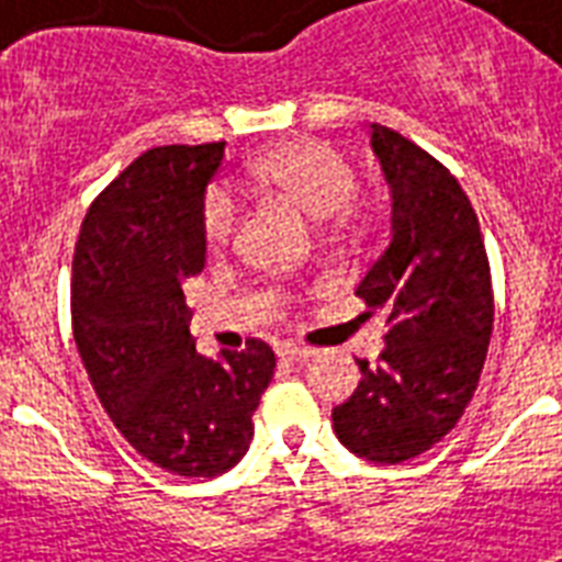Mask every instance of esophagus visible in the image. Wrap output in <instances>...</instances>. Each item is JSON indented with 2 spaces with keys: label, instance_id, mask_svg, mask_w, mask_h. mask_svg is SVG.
<instances>
[{
  "label": "esophagus",
  "instance_id": "obj_1",
  "mask_svg": "<svg viewBox=\"0 0 562 562\" xmlns=\"http://www.w3.org/2000/svg\"><path fill=\"white\" fill-rule=\"evenodd\" d=\"M277 356L285 361H308L315 356V350H308V347H300V344H282Z\"/></svg>",
  "mask_w": 562,
  "mask_h": 562
}]
</instances>
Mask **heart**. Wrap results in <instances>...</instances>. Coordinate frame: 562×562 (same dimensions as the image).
I'll return each instance as SVG.
<instances>
[{
	"label": "heart",
	"instance_id": "1",
	"mask_svg": "<svg viewBox=\"0 0 562 562\" xmlns=\"http://www.w3.org/2000/svg\"><path fill=\"white\" fill-rule=\"evenodd\" d=\"M250 180L265 192L282 194L294 206L306 212L308 218L326 221L338 218V224L350 227L361 218L359 206L350 198L356 187V175L341 151L317 139H294L273 151L262 154L250 162ZM203 241L210 247L227 245L236 229V203L224 189H212L203 198L201 210Z\"/></svg>",
	"mask_w": 562,
	"mask_h": 562
}]
</instances>
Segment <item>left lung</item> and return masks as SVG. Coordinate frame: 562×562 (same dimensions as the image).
I'll list each match as a JSON object with an SVG mask.
<instances>
[{"label":"left lung","instance_id":"left-lung-1","mask_svg":"<svg viewBox=\"0 0 562 562\" xmlns=\"http://www.w3.org/2000/svg\"><path fill=\"white\" fill-rule=\"evenodd\" d=\"M370 148L391 189V241L359 294L387 321L379 361L333 408V428L373 463L417 458L470 405L493 333V289L470 198L446 166L391 127L370 125Z\"/></svg>","mask_w":562,"mask_h":562}]
</instances>
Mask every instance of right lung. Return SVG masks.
<instances>
[{
    "label": "right lung",
    "mask_w": 562,
    "mask_h": 562,
    "mask_svg": "<svg viewBox=\"0 0 562 562\" xmlns=\"http://www.w3.org/2000/svg\"><path fill=\"white\" fill-rule=\"evenodd\" d=\"M224 143L136 157L83 218L72 259V335L101 408L136 452L187 479L245 458L277 359L265 341L201 356L187 285L206 265L201 210Z\"/></svg>",
    "instance_id": "right-lung-1"
}]
</instances>
